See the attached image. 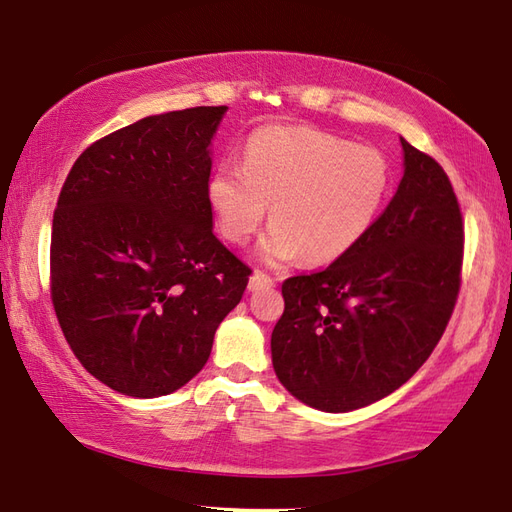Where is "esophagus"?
I'll return each mask as SVG.
<instances>
[{"mask_svg": "<svg viewBox=\"0 0 512 512\" xmlns=\"http://www.w3.org/2000/svg\"><path fill=\"white\" fill-rule=\"evenodd\" d=\"M247 287H249V292H258V289H269V287H274V281H272V278H269L267 274H260V272H256V274L249 276V283H247Z\"/></svg>", "mask_w": 512, "mask_h": 512, "instance_id": "1", "label": "esophagus"}]
</instances>
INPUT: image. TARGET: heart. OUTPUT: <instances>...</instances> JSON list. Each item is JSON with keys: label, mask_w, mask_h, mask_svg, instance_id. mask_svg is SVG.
<instances>
[{"label": "heart", "mask_w": 512, "mask_h": 512, "mask_svg": "<svg viewBox=\"0 0 512 512\" xmlns=\"http://www.w3.org/2000/svg\"><path fill=\"white\" fill-rule=\"evenodd\" d=\"M381 151L312 127H265L249 136L243 165L220 162L207 200L220 234L245 245L263 225L256 256L265 265L305 258L323 265L370 234L392 191Z\"/></svg>", "instance_id": "heart-1"}]
</instances>
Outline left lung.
<instances>
[{
  "mask_svg": "<svg viewBox=\"0 0 512 512\" xmlns=\"http://www.w3.org/2000/svg\"><path fill=\"white\" fill-rule=\"evenodd\" d=\"M403 178L370 234L283 283L272 332L278 381L323 412L370 406L435 350L459 294L464 223L446 171L401 138Z\"/></svg>",
  "mask_w": 512,
  "mask_h": 512,
  "instance_id": "left-lung-1",
  "label": "left lung"
}]
</instances>
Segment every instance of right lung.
I'll return each mask as SVG.
<instances>
[{
	"label": "right lung",
	"instance_id": "1",
	"mask_svg": "<svg viewBox=\"0 0 512 512\" xmlns=\"http://www.w3.org/2000/svg\"><path fill=\"white\" fill-rule=\"evenodd\" d=\"M225 113L196 106L111 133L75 160L57 200V321L84 368L127 397L194 379L252 274L214 236L207 200Z\"/></svg>",
	"mask_w": 512,
	"mask_h": 512
}]
</instances>
